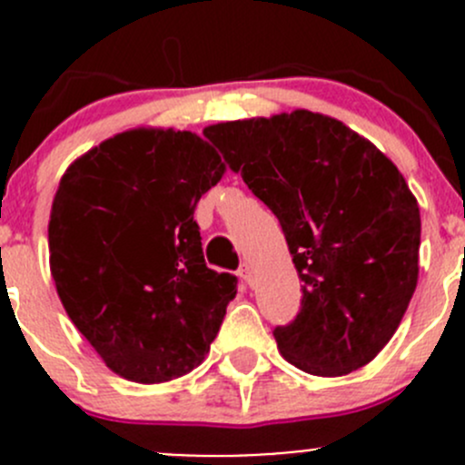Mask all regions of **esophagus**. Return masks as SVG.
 Masks as SVG:
<instances>
[{"label": "esophagus", "mask_w": 465, "mask_h": 465, "mask_svg": "<svg viewBox=\"0 0 465 465\" xmlns=\"http://www.w3.org/2000/svg\"><path fill=\"white\" fill-rule=\"evenodd\" d=\"M238 276H241V279L245 281V283L252 285V276H254V270H252L250 262H242V265L238 267Z\"/></svg>", "instance_id": "esophagus-1"}]
</instances>
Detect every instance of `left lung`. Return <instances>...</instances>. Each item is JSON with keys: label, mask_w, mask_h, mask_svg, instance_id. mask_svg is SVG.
I'll return each instance as SVG.
<instances>
[{"label": "left lung", "mask_w": 465, "mask_h": 465, "mask_svg": "<svg viewBox=\"0 0 465 465\" xmlns=\"http://www.w3.org/2000/svg\"><path fill=\"white\" fill-rule=\"evenodd\" d=\"M204 137L279 218L303 283L302 311L274 328L281 355L326 378L371 362L419 281L420 213L401 171L308 110L215 124Z\"/></svg>", "instance_id": "left-lung-1"}]
</instances>
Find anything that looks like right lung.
<instances>
[{
	"instance_id": "1",
	"label": "right lung",
	"mask_w": 465,
	"mask_h": 465,
	"mask_svg": "<svg viewBox=\"0 0 465 465\" xmlns=\"http://www.w3.org/2000/svg\"><path fill=\"white\" fill-rule=\"evenodd\" d=\"M223 175L198 134L137 128L98 143L60 180L51 276L69 320L121 378L166 382L209 353L238 281L206 267L193 211Z\"/></svg>"
}]
</instances>
